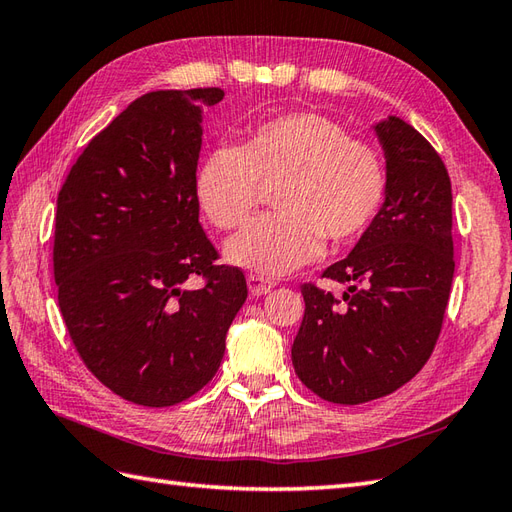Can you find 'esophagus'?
<instances>
[{"mask_svg":"<svg viewBox=\"0 0 512 512\" xmlns=\"http://www.w3.org/2000/svg\"><path fill=\"white\" fill-rule=\"evenodd\" d=\"M273 288H275L273 279L262 277V275H248V290H250V295H253V297L266 295V292H270Z\"/></svg>","mask_w":512,"mask_h":512,"instance_id":"1","label":"esophagus"}]
</instances>
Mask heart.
I'll list each match as a JSON object with an SVG mask.
<instances>
[{"mask_svg":"<svg viewBox=\"0 0 512 512\" xmlns=\"http://www.w3.org/2000/svg\"><path fill=\"white\" fill-rule=\"evenodd\" d=\"M259 184L298 215H264L228 244L235 264L281 273L314 253V231L341 242L372 220L385 193L376 149L319 114H290L259 125L242 147H220L198 173V200L217 228L242 224Z\"/></svg>","mask_w":512,"mask_h":512,"instance_id":"b5f03b06","label":"heart"}]
</instances>
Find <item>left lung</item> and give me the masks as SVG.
<instances>
[{
	"label": "left lung",
	"mask_w": 512,
	"mask_h": 512,
	"mask_svg": "<svg viewBox=\"0 0 512 512\" xmlns=\"http://www.w3.org/2000/svg\"><path fill=\"white\" fill-rule=\"evenodd\" d=\"M385 202L352 253L323 270L341 297L301 286L306 312L292 343L299 380L336 405L383 398L416 376L442 330L453 284L451 180L438 151L389 116Z\"/></svg>",
	"instance_id": "left-lung-1"
}]
</instances>
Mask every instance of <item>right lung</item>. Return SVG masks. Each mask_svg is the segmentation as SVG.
<instances>
[{"label": "right lung", "mask_w": 512, "mask_h": 512, "mask_svg": "<svg viewBox=\"0 0 512 512\" xmlns=\"http://www.w3.org/2000/svg\"><path fill=\"white\" fill-rule=\"evenodd\" d=\"M222 96H140L90 140L57 198L52 262L65 328L85 367L143 407L178 405L209 383L248 297L242 268L215 264L198 220L202 107Z\"/></svg>", "instance_id": "obj_1"}]
</instances>
